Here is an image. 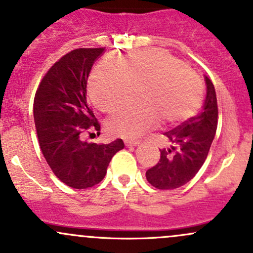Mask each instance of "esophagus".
<instances>
[{
	"mask_svg": "<svg viewBox=\"0 0 253 253\" xmlns=\"http://www.w3.org/2000/svg\"><path fill=\"white\" fill-rule=\"evenodd\" d=\"M138 144H139V140H134V139L125 140V145H126V147H135V145Z\"/></svg>",
	"mask_w": 253,
	"mask_h": 253,
	"instance_id": "34e87169",
	"label": "esophagus"
}]
</instances>
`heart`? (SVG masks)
Instances as JSON below:
<instances>
[{
    "label": "heart",
    "instance_id": "b5f03b06",
    "mask_svg": "<svg viewBox=\"0 0 253 253\" xmlns=\"http://www.w3.org/2000/svg\"><path fill=\"white\" fill-rule=\"evenodd\" d=\"M142 89L144 104L127 106L109 119L113 134L135 138L153 127L159 119L175 126L193 118L203 102L200 79L182 60L162 49L134 53L120 64L103 60L89 81V94L99 110L113 113Z\"/></svg>",
    "mask_w": 253,
    "mask_h": 253
}]
</instances>
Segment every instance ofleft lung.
I'll use <instances>...</instances> for the list:
<instances>
[{
	"mask_svg": "<svg viewBox=\"0 0 253 253\" xmlns=\"http://www.w3.org/2000/svg\"><path fill=\"white\" fill-rule=\"evenodd\" d=\"M205 82L206 99L201 113L165 132L169 147L162 149L160 160L145 173L148 182L158 189H177L187 184L206 160L217 131L218 108L213 84L207 76Z\"/></svg>",
	"mask_w": 253,
	"mask_h": 253,
	"instance_id": "8db88e82",
	"label": "left lung"
}]
</instances>
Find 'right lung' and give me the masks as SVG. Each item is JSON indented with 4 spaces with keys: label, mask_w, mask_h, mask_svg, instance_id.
I'll use <instances>...</instances> for the list:
<instances>
[{
    "label": "right lung",
    "mask_w": 253,
    "mask_h": 253,
    "mask_svg": "<svg viewBox=\"0 0 253 253\" xmlns=\"http://www.w3.org/2000/svg\"><path fill=\"white\" fill-rule=\"evenodd\" d=\"M104 48H79L60 58L44 75L34 100L40 148L53 173L74 189L102 182L113 156L124 149L122 139L109 144L82 140L100 126L87 104V79Z\"/></svg>",
    "instance_id": "obj_1"
}]
</instances>
